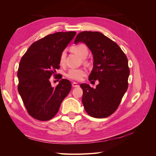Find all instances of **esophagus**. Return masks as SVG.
Listing matches in <instances>:
<instances>
[{
    "label": "esophagus",
    "mask_w": 156,
    "mask_h": 156,
    "mask_svg": "<svg viewBox=\"0 0 156 156\" xmlns=\"http://www.w3.org/2000/svg\"><path fill=\"white\" fill-rule=\"evenodd\" d=\"M72 87H73V88H76V87H79V84H78L77 83L73 82V83H72Z\"/></svg>",
    "instance_id": "esophagus-1"
}]
</instances>
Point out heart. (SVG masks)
<instances>
[{"instance_id": "heart-1", "label": "heart", "mask_w": 156, "mask_h": 156, "mask_svg": "<svg viewBox=\"0 0 156 156\" xmlns=\"http://www.w3.org/2000/svg\"><path fill=\"white\" fill-rule=\"evenodd\" d=\"M71 49L73 53L77 54L80 57L83 58L87 56L88 53V50L87 45L83 44L74 45L71 48ZM66 56V53L65 51L61 52L59 56V64L60 65L62 66L65 64ZM86 71L84 69L72 68L68 71L66 73V77L70 79L73 80V81H80L86 75Z\"/></svg>"}]
</instances>
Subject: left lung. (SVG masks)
<instances>
[{
  "mask_svg": "<svg viewBox=\"0 0 156 156\" xmlns=\"http://www.w3.org/2000/svg\"><path fill=\"white\" fill-rule=\"evenodd\" d=\"M81 41L87 44L93 55L94 67L89 81L98 79L100 83L96 88L81 84L83 104L90 116L103 119L117 109L128 88V60L119 45L101 32H80L75 44Z\"/></svg>",
  "mask_w": 156,
  "mask_h": 156,
  "instance_id": "1",
  "label": "left lung"
}]
</instances>
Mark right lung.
<instances>
[{
	"label": "right lung",
	"mask_w": 156,
	"mask_h": 156,
	"mask_svg": "<svg viewBox=\"0 0 156 156\" xmlns=\"http://www.w3.org/2000/svg\"><path fill=\"white\" fill-rule=\"evenodd\" d=\"M75 32H58L34 42L22 56L19 66L18 92L28 113L40 121L49 120L58 112L61 103L72 89L69 80H61L56 87H51L49 78L56 76L60 68L59 56Z\"/></svg>",
	"instance_id": "add662e5"
}]
</instances>
